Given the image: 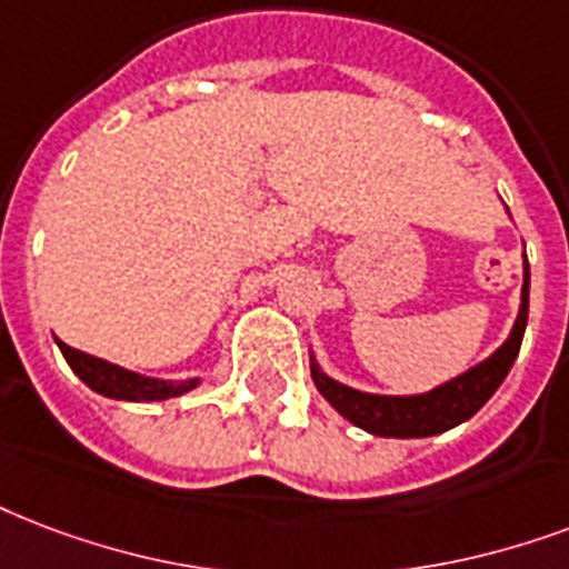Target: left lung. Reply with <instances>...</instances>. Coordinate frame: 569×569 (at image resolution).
I'll return each mask as SVG.
<instances>
[{"mask_svg": "<svg viewBox=\"0 0 569 569\" xmlns=\"http://www.w3.org/2000/svg\"><path fill=\"white\" fill-rule=\"evenodd\" d=\"M528 283H531V271H528L526 259L522 303H519V316H516L513 331L505 340V346H498L487 361H480L477 367L466 370L457 379L445 381L439 388L415 393V397L363 393V390H355L349 385L333 381L331 376H325L310 355V372H313L316 388L342 418L352 420L355 427L367 429L372 436H381V439H427V436L448 432V429L459 427L462 420L483 409V402L501 388V381L507 379V372L513 367L528 325Z\"/></svg>", "mask_w": 569, "mask_h": 569, "instance_id": "8db88e82", "label": "left lung"}]
</instances>
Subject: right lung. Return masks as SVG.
<instances>
[{
	"instance_id": "right-lung-1",
	"label": "right lung",
	"mask_w": 569,
	"mask_h": 569,
	"mask_svg": "<svg viewBox=\"0 0 569 569\" xmlns=\"http://www.w3.org/2000/svg\"><path fill=\"white\" fill-rule=\"evenodd\" d=\"M59 349H62L64 361L77 376H80L86 385L110 400H128V402H154V400H169V397H181L199 385V379H181V381H163V379H149V376H140V372H130L119 363L103 361V358H94V355H86L80 349H71L64 346L62 340Z\"/></svg>"
}]
</instances>
